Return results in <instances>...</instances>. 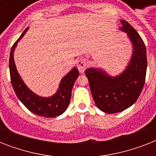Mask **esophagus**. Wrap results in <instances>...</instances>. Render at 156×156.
I'll return each mask as SVG.
<instances>
[{"mask_svg": "<svg viewBox=\"0 0 156 156\" xmlns=\"http://www.w3.org/2000/svg\"><path fill=\"white\" fill-rule=\"evenodd\" d=\"M87 66V62L86 60H84V59H81L80 61H78L77 67H78V70H79L80 73H83V72L85 71Z\"/></svg>", "mask_w": 156, "mask_h": 156, "instance_id": "1", "label": "esophagus"}]
</instances>
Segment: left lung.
<instances>
[{"label": "left lung", "mask_w": 156, "mask_h": 156, "mask_svg": "<svg viewBox=\"0 0 156 156\" xmlns=\"http://www.w3.org/2000/svg\"><path fill=\"white\" fill-rule=\"evenodd\" d=\"M120 30L127 34L132 44V55L126 69L111 76L101 68L85 70L90 91L98 108L106 113H116L132 106L139 97L147 73V50L143 40L132 26L121 19Z\"/></svg>", "instance_id": "obj_1"}]
</instances>
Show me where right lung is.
<instances>
[{
    "instance_id": "right-lung-1",
    "label": "right lung",
    "mask_w": 156,
    "mask_h": 156,
    "mask_svg": "<svg viewBox=\"0 0 156 156\" xmlns=\"http://www.w3.org/2000/svg\"><path fill=\"white\" fill-rule=\"evenodd\" d=\"M28 29L29 27L26 28V30L11 48L9 63L11 83L16 95L29 111L43 117L53 118L64 113L68 108L70 101L72 88L74 82L79 75V73L77 67H73L66 75L61 78L56 92L48 97L40 96L29 89L18 73L13 58L14 50L18 43L24 36Z\"/></svg>"
}]
</instances>
